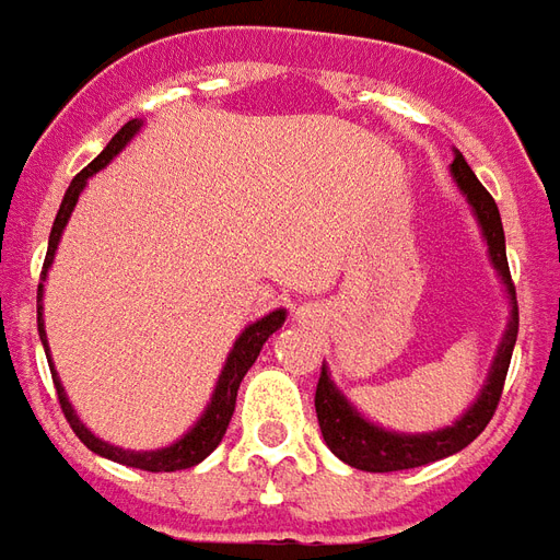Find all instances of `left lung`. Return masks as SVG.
Segmentation results:
<instances>
[{
    "label": "left lung",
    "mask_w": 560,
    "mask_h": 560,
    "mask_svg": "<svg viewBox=\"0 0 560 560\" xmlns=\"http://www.w3.org/2000/svg\"><path fill=\"white\" fill-rule=\"evenodd\" d=\"M452 174H455V180L464 189L467 201L477 210V220L482 225L486 244H489L491 261H494V268H498L503 283H506V292H510V301H513L510 325L503 331L501 350L494 355L491 374L486 380V388L479 392L477 404L455 425L434 431V434H392V431L371 425L337 392V386L331 383V376H328L323 364L319 383H316V419H319V428H323L325 443H328V450L335 452L340 462H347L350 467H359V470H368V474H392V470L422 467V464L446 458L452 452L464 450L467 443H474L486 431L494 410H498L503 380H506V371H510L515 335H518V304H515V287L513 277H510V265H506L501 213H498V205L489 196V189L479 184L477 174L470 172V165L464 162L458 150H455V160H452Z\"/></svg>",
    "instance_id": "1"
}]
</instances>
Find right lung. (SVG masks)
<instances>
[{
    "instance_id": "right-lung-1",
    "label": "right lung",
    "mask_w": 560,
    "mask_h": 560,
    "mask_svg": "<svg viewBox=\"0 0 560 560\" xmlns=\"http://www.w3.org/2000/svg\"><path fill=\"white\" fill-rule=\"evenodd\" d=\"M141 129V120H129L122 126L120 132L114 135L108 141V147L98 153L96 160L90 162L81 174H74V180L66 189V198H62V205H59L57 220H54V229H50V241H47V256H45V268H42V280H45L47 268H50V261H54V253H57L59 237H62V229L69 223L71 210L78 205V196H81V189L86 186V177H93L98 168H105L117 153H120L126 141L132 138L135 132ZM287 319V311H273L268 313L265 319L259 323H253L249 328H244V335L235 340V350L229 352V362H225L223 374H220V383L213 388V398H210L208 410L205 416L198 419L196 428L184 434V438L172 443V446H165V450L156 452H129V450H117V446H110L105 440L93 438L86 428L81 425V419L74 416L71 410L69 398H66V388L57 380V371H54V362H50V374H54V386H57V398L59 407H62V413L69 419L71 431L78 434L86 450H93L96 455H105L110 462H120L126 467H138V470H150V474H172V470H186V467H192V464L205 462L210 452L220 446V440H223L225 428L232 422V413H235V400H237V388H241V380L247 374L253 362H256V355L265 347V340L283 325ZM38 335L45 340V319H42V283H38ZM45 352H47V340H45Z\"/></svg>"
}]
</instances>
